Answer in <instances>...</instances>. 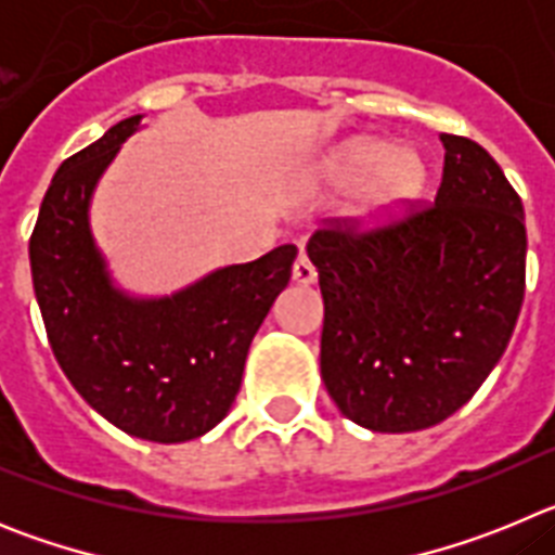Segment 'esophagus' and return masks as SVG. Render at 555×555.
<instances>
[{
    "label": "esophagus",
    "instance_id": "esophagus-1",
    "mask_svg": "<svg viewBox=\"0 0 555 555\" xmlns=\"http://www.w3.org/2000/svg\"><path fill=\"white\" fill-rule=\"evenodd\" d=\"M292 278L294 283H300V286H308V283L317 281V269H313V263L308 261L306 253L297 255V261H294L292 267Z\"/></svg>",
    "mask_w": 555,
    "mask_h": 555
}]
</instances>
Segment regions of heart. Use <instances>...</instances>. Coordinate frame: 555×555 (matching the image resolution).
<instances>
[{
	"mask_svg": "<svg viewBox=\"0 0 555 555\" xmlns=\"http://www.w3.org/2000/svg\"><path fill=\"white\" fill-rule=\"evenodd\" d=\"M325 171L333 185L370 180L361 214L375 222L405 214L428 185V164L414 150H395L380 139L350 141L333 155Z\"/></svg>",
	"mask_w": 555,
	"mask_h": 555,
	"instance_id": "1",
	"label": "heart"
}]
</instances>
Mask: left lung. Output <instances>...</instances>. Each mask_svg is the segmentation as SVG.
<instances>
[{"label": "left lung", "instance_id": "8db88e82", "mask_svg": "<svg viewBox=\"0 0 555 555\" xmlns=\"http://www.w3.org/2000/svg\"><path fill=\"white\" fill-rule=\"evenodd\" d=\"M439 139L434 203L370 230L333 219L308 242L325 300L322 380L375 434L455 414L500 361L526 297L522 199L483 146Z\"/></svg>", "mask_w": 555, "mask_h": 555}]
</instances>
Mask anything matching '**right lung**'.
<instances>
[{
  "label": "right lung",
  "mask_w": 555,
  "mask_h": 555,
  "mask_svg": "<svg viewBox=\"0 0 555 555\" xmlns=\"http://www.w3.org/2000/svg\"><path fill=\"white\" fill-rule=\"evenodd\" d=\"M139 121L113 125L63 160L29 235V267L49 345L82 400L125 434L175 444L228 416L253 336L288 286L297 247L222 267L169 297H130L113 286L88 205Z\"/></svg>",
  "instance_id": "1"
}]
</instances>
